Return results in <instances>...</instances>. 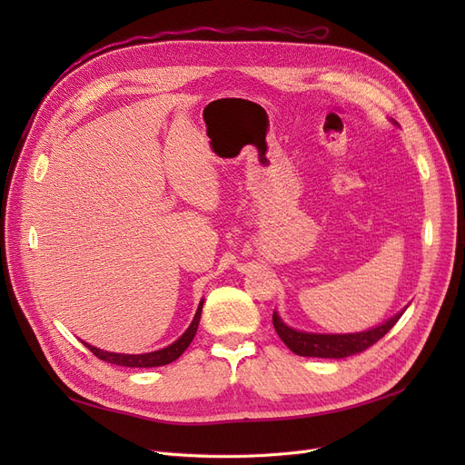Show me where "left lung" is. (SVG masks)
Listing matches in <instances>:
<instances>
[{"label":"left lung","instance_id":"obj_1","mask_svg":"<svg viewBox=\"0 0 465 465\" xmlns=\"http://www.w3.org/2000/svg\"><path fill=\"white\" fill-rule=\"evenodd\" d=\"M403 314L398 312L392 316L388 322L368 330V331H360V333H343V335H326V333H305L288 328L281 319L279 314L273 312V326L279 337L282 339V343L300 356H312V358H347L352 354H360L365 349H370L375 345L379 339H382L390 330L394 328V324L400 321V316Z\"/></svg>","mask_w":465,"mask_h":465}]
</instances>
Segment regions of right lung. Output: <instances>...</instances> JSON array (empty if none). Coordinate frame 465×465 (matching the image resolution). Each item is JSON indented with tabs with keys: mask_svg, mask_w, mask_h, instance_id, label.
I'll return each mask as SVG.
<instances>
[{
	"mask_svg": "<svg viewBox=\"0 0 465 465\" xmlns=\"http://www.w3.org/2000/svg\"><path fill=\"white\" fill-rule=\"evenodd\" d=\"M202 307H203V302L200 303L198 311H195V316H193L192 324L188 326V330L175 341L173 345H169L162 351L146 352V354H114V352L95 349L88 343H84V345L90 349L92 354H95L100 360L109 361V363H116V365H124V368H158V365H167L171 361H175L188 349V345L192 343V339H193L195 331H198V324H200V319H202Z\"/></svg>",
	"mask_w": 465,
	"mask_h": 465,
	"instance_id": "obj_1",
	"label": "right lung"
}]
</instances>
